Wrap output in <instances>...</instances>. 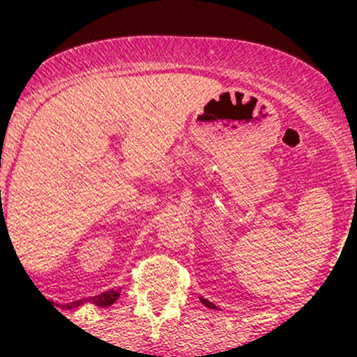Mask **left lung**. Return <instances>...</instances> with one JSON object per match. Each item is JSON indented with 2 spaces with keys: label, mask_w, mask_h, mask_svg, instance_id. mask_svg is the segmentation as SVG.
Wrapping results in <instances>:
<instances>
[{
  "label": "left lung",
  "mask_w": 357,
  "mask_h": 357,
  "mask_svg": "<svg viewBox=\"0 0 357 357\" xmlns=\"http://www.w3.org/2000/svg\"><path fill=\"white\" fill-rule=\"evenodd\" d=\"M199 301H202V304H204L208 307V309H216V305L215 304H211L210 301H206V298H203V297H199Z\"/></svg>",
  "instance_id": "8db88e82"
}]
</instances>
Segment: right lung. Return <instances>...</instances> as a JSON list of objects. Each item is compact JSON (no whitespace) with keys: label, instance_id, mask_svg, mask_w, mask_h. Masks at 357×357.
<instances>
[{"label":"right lung","instance_id":"obj_1","mask_svg":"<svg viewBox=\"0 0 357 357\" xmlns=\"http://www.w3.org/2000/svg\"><path fill=\"white\" fill-rule=\"evenodd\" d=\"M119 296H121V290L119 289H112V290H107V292H102L99 296H93V297H85V298H80V301H73V302H68V304H63L61 307L63 309H77V307L84 305V304H93V305H99V307H109L112 305L114 302L117 301Z\"/></svg>","mask_w":357,"mask_h":357}]
</instances>
